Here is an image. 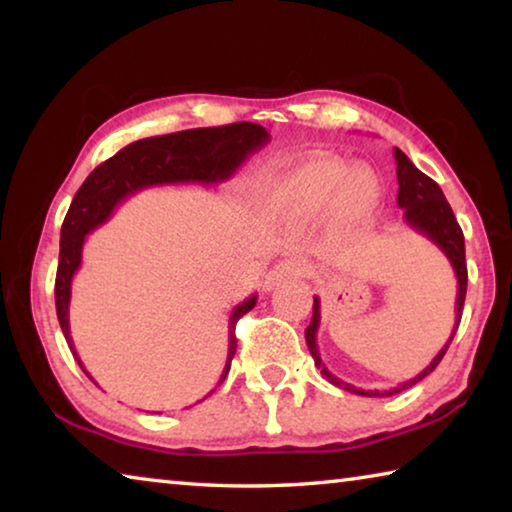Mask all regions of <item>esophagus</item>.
I'll return each mask as SVG.
<instances>
[{
	"label": "esophagus",
	"mask_w": 512,
	"mask_h": 512,
	"mask_svg": "<svg viewBox=\"0 0 512 512\" xmlns=\"http://www.w3.org/2000/svg\"><path fill=\"white\" fill-rule=\"evenodd\" d=\"M302 273H305V268H302L296 262H280V264H275L271 271L266 273V277H264V289L266 291H273L275 287H280V284H284V282L296 280V277H300Z\"/></svg>",
	"instance_id": "34e87169"
}]
</instances>
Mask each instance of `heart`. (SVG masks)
<instances>
[{
	"instance_id": "b5f03b06",
	"label": "heart",
	"mask_w": 512,
	"mask_h": 512,
	"mask_svg": "<svg viewBox=\"0 0 512 512\" xmlns=\"http://www.w3.org/2000/svg\"><path fill=\"white\" fill-rule=\"evenodd\" d=\"M379 198V176L366 164L350 169L339 158H320L287 173L271 189L268 212L287 223H302L332 203L336 219L357 221L375 212Z\"/></svg>"
}]
</instances>
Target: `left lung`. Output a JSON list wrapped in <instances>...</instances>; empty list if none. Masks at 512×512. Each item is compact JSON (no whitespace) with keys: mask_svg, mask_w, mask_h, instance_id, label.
<instances>
[{"mask_svg":"<svg viewBox=\"0 0 512 512\" xmlns=\"http://www.w3.org/2000/svg\"><path fill=\"white\" fill-rule=\"evenodd\" d=\"M395 162H397V205L404 210V221L409 228H413L415 232H420V235L427 237L429 241H433L440 250H443L445 257L449 259V264H452L454 273H456V280H458V293H456V323L452 329V336H449L447 343L440 348V352L433 357V361L429 363L427 368H424L420 375H415L413 379L404 381V384L395 386V388H388V391H363V388H357L348 384V381L339 379L336 375H332L325 368L323 359H320V352H318V345H316V334H318V325H320V300L318 296L314 298V316H311V323L305 329V339H307V348L311 352V357H314L316 366L320 368V375H323L329 384L343 388V391L354 393V395H363V397H388V395H395V393H402L406 388H411L422 381L427 375H431L433 370L440 361H443L445 352L449 348V343H452L458 323H461V314H463V302H465V291H467V266H465V239H463V230L461 225H458L456 216L452 212V207H449L447 198L443 194V189L438 187V183H433V180L427 176V173H422L415 164L406 158V155L395 149Z\"/></svg>","mask_w":512,"mask_h":512,"instance_id":"1","label":"left lung"}]
</instances>
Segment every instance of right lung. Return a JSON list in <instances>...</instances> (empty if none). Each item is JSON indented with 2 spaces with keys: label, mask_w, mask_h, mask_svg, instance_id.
<instances>
[{
  "label": "right lung",
  "mask_w": 512,
  "mask_h": 512,
  "mask_svg": "<svg viewBox=\"0 0 512 512\" xmlns=\"http://www.w3.org/2000/svg\"><path fill=\"white\" fill-rule=\"evenodd\" d=\"M271 135L264 126L239 121V124L216 126V128H194L160 137L128 144L126 149L112 155L110 160L99 164L85 183L76 192L69 212L60 230V255L56 273V314L65 341L72 350L74 359L85 370L83 361L74 350L72 332H69V300H72V280L81 268L85 237L99 225L106 223L112 212L126 201L128 196L142 192L146 187L160 185H216L228 180L250 153L268 144ZM257 296L246 298L232 309L228 325V359L221 372V381L228 377L232 357L237 352L235 325L237 320L255 307ZM94 381V379H92ZM97 384V381H94ZM207 397V395H205ZM203 397V400H205Z\"/></svg>",
  "instance_id": "add662e5"
}]
</instances>
